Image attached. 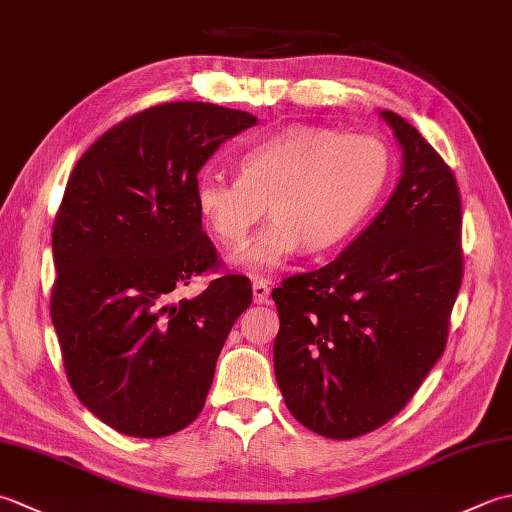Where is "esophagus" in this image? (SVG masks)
I'll return each instance as SVG.
<instances>
[{
    "mask_svg": "<svg viewBox=\"0 0 512 512\" xmlns=\"http://www.w3.org/2000/svg\"><path fill=\"white\" fill-rule=\"evenodd\" d=\"M253 299L255 303H268L270 286L266 279H253Z\"/></svg>",
    "mask_w": 512,
    "mask_h": 512,
    "instance_id": "esophagus-1",
    "label": "esophagus"
}]
</instances>
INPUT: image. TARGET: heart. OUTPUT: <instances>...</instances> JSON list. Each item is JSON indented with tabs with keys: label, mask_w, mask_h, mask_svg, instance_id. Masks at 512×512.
Instances as JSON below:
<instances>
[{
	"label": "heart",
	"mask_w": 512,
	"mask_h": 512,
	"mask_svg": "<svg viewBox=\"0 0 512 512\" xmlns=\"http://www.w3.org/2000/svg\"><path fill=\"white\" fill-rule=\"evenodd\" d=\"M391 158L367 134L297 125L239 156V178L204 169L195 178V209L226 248L242 246L268 206L273 222L235 255V266L264 277L303 248L330 253L350 239L385 193Z\"/></svg>",
	"instance_id": "heart-1"
}]
</instances>
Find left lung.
<instances>
[{
	"label": "left lung",
	"instance_id": "8db88e82",
	"mask_svg": "<svg viewBox=\"0 0 512 512\" xmlns=\"http://www.w3.org/2000/svg\"><path fill=\"white\" fill-rule=\"evenodd\" d=\"M394 193L343 253L273 290L275 376L303 427L350 440L391 420L447 345L462 284V204L451 169L405 118Z\"/></svg>",
	"mask_w": 512,
	"mask_h": 512
}]
</instances>
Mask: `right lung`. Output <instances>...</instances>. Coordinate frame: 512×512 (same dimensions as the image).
Instances as JSON below:
<instances>
[{
  "label": "right lung",
  "mask_w": 512,
  "mask_h": 512,
  "mask_svg": "<svg viewBox=\"0 0 512 512\" xmlns=\"http://www.w3.org/2000/svg\"><path fill=\"white\" fill-rule=\"evenodd\" d=\"M257 125L211 103H162L105 132L76 162L52 228V323L74 394L134 438L187 427L204 407L228 332L250 301L217 268L195 178L222 143Z\"/></svg>",
  "instance_id": "obj_1"
}]
</instances>
